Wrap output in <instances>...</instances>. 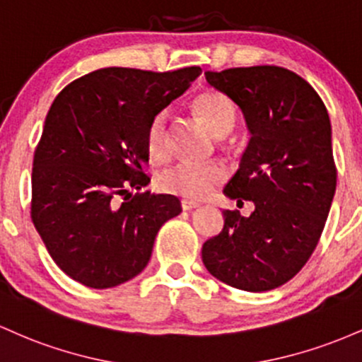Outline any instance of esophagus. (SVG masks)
Segmentation results:
<instances>
[{
  "mask_svg": "<svg viewBox=\"0 0 362 362\" xmlns=\"http://www.w3.org/2000/svg\"><path fill=\"white\" fill-rule=\"evenodd\" d=\"M181 206H182V210H193V209H198V206H200V203L193 202V200H181Z\"/></svg>",
  "mask_w": 362,
  "mask_h": 362,
  "instance_id": "obj_1",
  "label": "esophagus"
}]
</instances>
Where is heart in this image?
I'll return each mask as SVG.
<instances>
[{
  "label": "heart",
  "instance_id": "heart-1",
  "mask_svg": "<svg viewBox=\"0 0 362 362\" xmlns=\"http://www.w3.org/2000/svg\"><path fill=\"white\" fill-rule=\"evenodd\" d=\"M193 111L205 123V127L217 136L233 132L235 123V105L226 93L218 90H203L193 99ZM169 116L165 111L157 112L150 119L145 132V147L150 159L162 162L170 153L168 129ZM226 165L210 162H180L159 177V188L164 193L185 198H205L222 181H226Z\"/></svg>",
  "mask_w": 362,
  "mask_h": 362
}]
</instances>
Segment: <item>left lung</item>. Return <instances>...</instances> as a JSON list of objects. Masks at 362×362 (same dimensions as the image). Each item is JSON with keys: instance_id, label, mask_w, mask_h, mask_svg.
I'll use <instances>...</instances> for the list:
<instances>
[{"instance_id": "8db88e82", "label": "left lung", "mask_w": 362, "mask_h": 362, "mask_svg": "<svg viewBox=\"0 0 362 362\" xmlns=\"http://www.w3.org/2000/svg\"><path fill=\"white\" fill-rule=\"evenodd\" d=\"M205 78L246 119L250 144L224 194L253 202L255 210L250 217L226 210L224 229L203 245L202 259L235 289H275L310 259L330 212V117L315 88L286 68H230L205 71Z\"/></svg>"}]
</instances>
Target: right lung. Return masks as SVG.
I'll list each match as a JSON object with an SVG mask.
<instances>
[{"label":"right lung","mask_w":362,"mask_h":362,"mask_svg":"<svg viewBox=\"0 0 362 362\" xmlns=\"http://www.w3.org/2000/svg\"><path fill=\"white\" fill-rule=\"evenodd\" d=\"M202 68L153 73L100 68L51 104L32 169V222L68 277L109 289L147 267L156 235L181 212L173 194H129L150 182L145 132Z\"/></svg>","instance_id":"right-lung-1"}]
</instances>
